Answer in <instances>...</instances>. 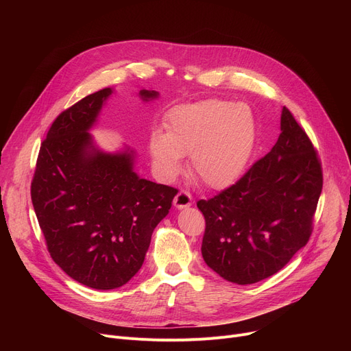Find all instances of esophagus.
<instances>
[{
    "mask_svg": "<svg viewBox=\"0 0 351 351\" xmlns=\"http://www.w3.org/2000/svg\"><path fill=\"white\" fill-rule=\"evenodd\" d=\"M173 205L178 209H185L192 205V195L186 191H179L173 199Z\"/></svg>",
    "mask_w": 351,
    "mask_h": 351,
    "instance_id": "esophagus-1",
    "label": "esophagus"
}]
</instances>
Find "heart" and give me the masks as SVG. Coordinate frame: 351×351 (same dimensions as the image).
<instances>
[{
    "mask_svg": "<svg viewBox=\"0 0 351 351\" xmlns=\"http://www.w3.org/2000/svg\"><path fill=\"white\" fill-rule=\"evenodd\" d=\"M256 141L257 122L247 105L212 98L173 108L166 132L152 134L149 149L163 178H176L183 155L191 154L193 173L209 188L223 189L246 172Z\"/></svg>",
    "mask_w": 351,
    "mask_h": 351,
    "instance_id": "1",
    "label": "heart"
}]
</instances>
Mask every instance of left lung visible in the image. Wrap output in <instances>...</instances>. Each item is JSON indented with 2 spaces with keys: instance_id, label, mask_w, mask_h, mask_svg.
I'll use <instances>...</instances> for the list:
<instances>
[{
  "instance_id": "8db88e82",
  "label": "left lung",
  "mask_w": 351,
  "mask_h": 351,
  "mask_svg": "<svg viewBox=\"0 0 351 351\" xmlns=\"http://www.w3.org/2000/svg\"><path fill=\"white\" fill-rule=\"evenodd\" d=\"M280 136L234 185L197 200L202 256L223 279L252 285L283 269L308 242L323 171L317 151L287 108Z\"/></svg>"
}]
</instances>
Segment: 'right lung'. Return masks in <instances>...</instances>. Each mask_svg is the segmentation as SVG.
I'll return each instance as SVG.
<instances>
[{
	"label": "right lung",
	"mask_w": 351,
	"mask_h": 351,
	"mask_svg": "<svg viewBox=\"0 0 351 351\" xmlns=\"http://www.w3.org/2000/svg\"><path fill=\"white\" fill-rule=\"evenodd\" d=\"M112 94L105 88L55 119L41 143L31 199L47 249L69 278L97 290L123 286L141 269L154 229L178 189L141 179L134 152L105 154L88 129ZM143 101L158 92L142 89Z\"/></svg>",
	"instance_id": "right-lung-1"
}]
</instances>
